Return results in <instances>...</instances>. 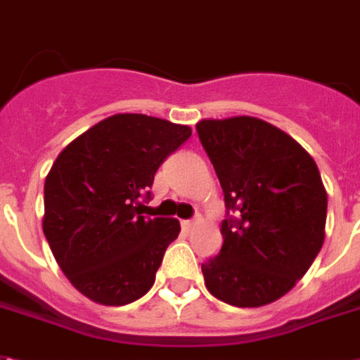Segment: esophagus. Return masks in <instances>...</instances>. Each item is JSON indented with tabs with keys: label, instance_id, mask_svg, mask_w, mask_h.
I'll return each mask as SVG.
<instances>
[{
	"label": "esophagus",
	"instance_id": "esophagus-1",
	"mask_svg": "<svg viewBox=\"0 0 360 360\" xmlns=\"http://www.w3.org/2000/svg\"><path fill=\"white\" fill-rule=\"evenodd\" d=\"M193 226H195V222H193V220H182L184 232H190V230H193Z\"/></svg>",
	"mask_w": 360,
	"mask_h": 360
}]
</instances>
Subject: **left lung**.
Returning <instances> with one entry per match:
<instances>
[{
	"label": "left lung",
	"mask_w": 360,
	"mask_h": 360,
	"mask_svg": "<svg viewBox=\"0 0 360 360\" xmlns=\"http://www.w3.org/2000/svg\"><path fill=\"white\" fill-rule=\"evenodd\" d=\"M228 211L222 249L201 264L207 290L234 307L274 303L297 284L326 236V188L311 155L257 117L198 124Z\"/></svg>",
	"instance_id": "1"
}]
</instances>
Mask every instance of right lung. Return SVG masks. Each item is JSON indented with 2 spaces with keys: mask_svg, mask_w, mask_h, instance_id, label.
Here are the masks:
<instances>
[{
  "mask_svg": "<svg viewBox=\"0 0 360 360\" xmlns=\"http://www.w3.org/2000/svg\"><path fill=\"white\" fill-rule=\"evenodd\" d=\"M190 136L186 124L119 112L57 155L44 184L41 228L63 274L94 303L120 307L151 290L180 222L143 217L140 198Z\"/></svg>",
  "mask_w": 360,
  "mask_h": 360,
  "instance_id": "1",
  "label": "right lung"
}]
</instances>
